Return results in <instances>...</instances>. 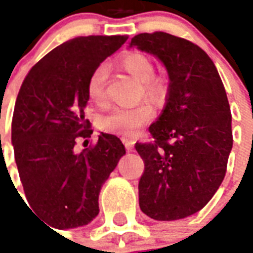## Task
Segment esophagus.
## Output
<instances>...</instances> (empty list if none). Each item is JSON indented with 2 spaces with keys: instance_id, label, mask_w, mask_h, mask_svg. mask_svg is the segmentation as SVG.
<instances>
[{
  "instance_id": "1",
  "label": "esophagus",
  "mask_w": 253,
  "mask_h": 253,
  "mask_svg": "<svg viewBox=\"0 0 253 253\" xmlns=\"http://www.w3.org/2000/svg\"><path fill=\"white\" fill-rule=\"evenodd\" d=\"M123 143H125V146H126V150L127 151H132L134 150V142L128 138H123L122 139Z\"/></svg>"
}]
</instances>
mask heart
Listing matches in <instances>:
<instances>
[{"instance_id": "1", "label": "heart", "mask_w": 253, "mask_h": 253, "mask_svg": "<svg viewBox=\"0 0 253 253\" xmlns=\"http://www.w3.org/2000/svg\"><path fill=\"white\" fill-rule=\"evenodd\" d=\"M118 65L140 83L146 97L160 102L167 95V83L162 76L155 75L154 61L148 55L139 51H131L119 57ZM87 95L95 106L103 107L107 103L106 69L97 67L90 73L86 85ZM155 117V107L150 102H142L134 107H119L101 118V127L114 134L132 136L146 123Z\"/></svg>"}]
</instances>
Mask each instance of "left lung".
Wrapping results in <instances>:
<instances>
[{"label":"left lung","instance_id":"left-lung-1","mask_svg":"<svg viewBox=\"0 0 253 253\" xmlns=\"http://www.w3.org/2000/svg\"><path fill=\"white\" fill-rule=\"evenodd\" d=\"M131 45L158 56L170 80L166 109L148 128L154 140L135 144L144 162L139 205L152 219H181L200 211L226 176L227 94L212 60L193 42L155 31L135 35Z\"/></svg>","mask_w":253,"mask_h":253}]
</instances>
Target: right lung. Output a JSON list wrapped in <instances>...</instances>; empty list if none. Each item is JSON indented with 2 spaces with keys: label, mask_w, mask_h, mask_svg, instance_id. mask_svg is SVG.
<instances>
[{
  "label": "right lung",
  "mask_w": 253,
  "mask_h": 253,
  "mask_svg": "<svg viewBox=\"0 0 253 253\" xmlns=\"http://www.w3.org/2000/svg\"><path fill=\"white\" fill-rule=\"evenodd\" d=\"M127 39L73 38L42 57L22 83L11 121L14 156L30 206L53 228L84 226L98 215L101 186L126 154L121 139L103 132L80 154L75 146L93 132L85 119L89 76Z\"/></svg>",
  "instance_id": "1"
}]
</instances>
